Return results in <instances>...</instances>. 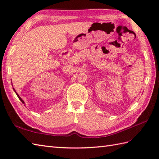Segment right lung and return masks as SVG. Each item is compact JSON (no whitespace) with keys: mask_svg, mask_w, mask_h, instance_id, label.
Masks as SVG:
<instances>
[{"mask_svg":"<svg viewBox=\"0 0 159 159\" xmlns=\"http://www.w3.org/2000/svg\"><path fill=\"white\" fill-rule=\"evenodd\" d=\"M13 91H14V92H15V93H16V95H17V96H18V98L20 99V101H21V102H22L23 104H25V102H24V100H22V99L21 98H20V96L18 95V93H17V92H16V90L14 89V88H13Z\"/></svg>","mask_w":159,"mask_h":159,"instance_id":"add662e5","label":"right lung"}]
</instances>
